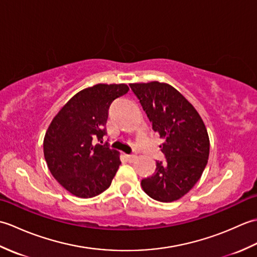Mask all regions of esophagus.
I'll return each instance as SVG.
<instances>
[{
    "mask_svg": "<svg viewBox=\"0 0 257 257\" xmlns=\"http://www.w3.org/2000/svg\"><path fill=\"white\" fill-rule=\"evenodd\" d=\"M125 158H127V160H128L129 162H134L136 159H137V156H135V155H127V156H125Z\"/></svg>",
    "mask_w": 257,
    "mask_h": 257,
    "instance_id": "34e87169",
    "label": "esophagus"
}]
</instances>
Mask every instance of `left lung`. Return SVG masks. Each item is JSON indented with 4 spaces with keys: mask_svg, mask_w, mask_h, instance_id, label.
<instances>
[{
    "mask_svg": "<svg viewBox=\"0 0 257 257\" xmlns=\"http://www.w3.org/2000/svg\"><path fill=\"white\" fill-rule=\"evenodd\" d=\"M163 144L166 162L141 181L150 198L173 202L199 181L210 155V139L199 112L174 87L160 81L129 84Z\"/></svg>",
    "mask_w": 257,
    "mask_h": 257,
    "instance_id": "left-lung-1",
    "label": "left lung"
}]
</instances>
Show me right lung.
I'll return each mask as SVG.
<instances>
[{
	"label": "right lung",
	"mask_w": 257,
	"mask_h": 257,
	"mask_svg": "<svg viewBox=\"0 0 257 257\" xmlns=\"http://www.w3.org/2000/svg\"><path fill=\"white\" fill-rule=\"evenodd\" d=\"M125 84H97L78 91L53 118L43 143L52 176L69 193L92 198L110 187L120 154L94 144L106 133L108 111L116 98L127 94Z\"/></svg>",
	"instance_id": "obj_1"
}]
</instances>
